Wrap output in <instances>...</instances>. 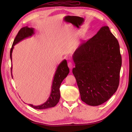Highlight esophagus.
<instances>
[{
    "label": "esophagus",
    "instance_id": "1",
    "mask_svg": "<svg viewBox=\"0 0 132 132\" xmlns=\"http://www.w3.org/2000/svg\"><path fill=\"white\" fill-rule=\"evenodd\" d=\"M68 67L69 68V69H71V70L72 69V67H73V64H72V63L71 62H69L68 63Z\"/></svg>",
    "mask_w": 132,
    "mask_h": 132
}]
</instances>
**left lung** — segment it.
<instances>
[{
    "label": "left lung",
    "mask_w": 132,
    "mask_h": 132,
    "mask_svg": "<svg viewBox=\"0 0 132 132\" xmlns=\"http://www.w3.org/2000/svg\"><path fill=\"white\" fill-rule=\"evenodd\" d=\"M81 100L97 106L115 93L119 85L122 60L119 42L108 26L83 43L72 55Z\"/></svg>",
    "instance_id": "1"
}]
</instances>
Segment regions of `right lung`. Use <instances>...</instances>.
Segmentation results:
<instances>
[{"mask_svg": "<svg viewBox=\"0 0 132 132\" xmlns=\"http://www.w3.org/2000/svg\"><path fill=\"white\" fill-rule=\"evenodd\" d=\"M35 29L33 28H29L28 27H24L21 28L19 30L18 35L16 36L15 40L13 41L12 47L10 50V58L12 62V54L14 48V46L18 44L19 42L24 40L27 38L32 37L35 35ZM11 75L13 78L12 71V63H11ZM69 73V69L68 66L67 61L63 60L58 64L57 68L56 69L55 74L53 77L52 85L51 87V92L48 99L46 102L39 105H33V104H29V105L32 108L38 109H44L53 107L55 106L58 103L60 99V87L61 83Z\"/></svg>", "mask_w": 132, "mask_h": 132, "instance_id": "right-lung-1", "label": "right lung"}]
</instances>
